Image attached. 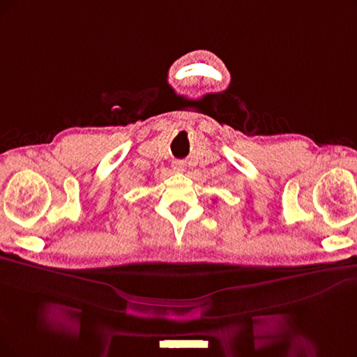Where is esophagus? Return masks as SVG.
Returning a JSON list of instances; mask_svg holds the SVG:
<instances>
[{
	"label": "esophagus",
	"instance_id": "1",
	"mask_svg": "<svg viewBox=\"0 0 357 357\" xmlns=\"http://www.w3.org/2000/svg\"><path fill=\"white\" fill-rule=\"evenodd\" d=\"M173 168L176 169V171H184V168H186V162H184L183 160H176L174 162H173Z\"/></svg>",
	"mask_w": 357,
	"mask_h": 357
}]
</instances>
